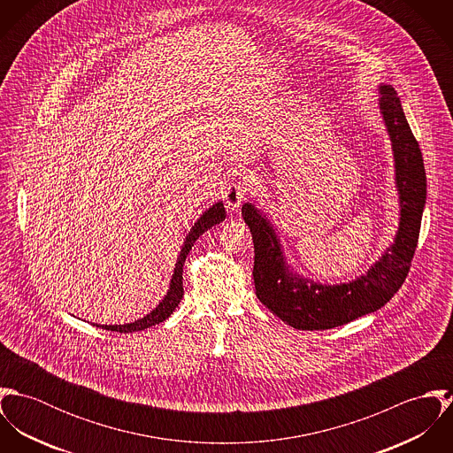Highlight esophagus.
Returning <instances> with one entry per match:
<instances>
[{
  "label": "esophagus",
  "instance_id": "1",
  "mask_svg": "<svg viewBox=\"0 0 453 453\" xmlns=\"http://www.w3.org/2000/svg\"><path fill=\"white\" fill-rule=\"evenodd\" d=\"M250 190L251 188L248 185H244V183H234L225 192V202L228 203L230 209H237L248 198Z\"/></svg>",
  "mask_w": 453,
  "mask_h": 453
}]
</instances>
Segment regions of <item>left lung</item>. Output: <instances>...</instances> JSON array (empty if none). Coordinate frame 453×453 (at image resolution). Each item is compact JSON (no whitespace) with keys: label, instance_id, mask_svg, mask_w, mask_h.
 I'll list each match as a JSON object with an SVG mask.
<instances>
[{"label":"left lung","instance_id":"1","mask_svg":"<svg viewBox=\"0 0 453 453\" xmlns=\"http://www.w3.org/2000/svg\"><path fill=\"white\" fill-rule=\"evenodd\" d=\"M380 94L379 104L394 151L401 219L394 244L366 275L349 284L323 286L293 273L268 219L255 205H242V218L255 244L257 296L279 319L296 329H329L382 309L410 272L426 205V169L395 90L382 85Z\"/></svg>","mask_w":453,"mask_h":453}]
</instances>
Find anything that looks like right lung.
Wrapping results in <instances>:
<instances>
[{
    "label": "right lung",
    "instance_id": "add662e5",
    "mask_svg": "<svg viewBox=\"0 0 453 453\" xmlns=\"http://www.w3.org/2000/svg\"><path fill=\"white\" fill-rule=\"evenodd\" d=\"M225 207L221 202L214 203L212 207H209L195 223L190 230V234L187 235V241L181 248V253L178 257L176 261V268H174V273H173V279H171V288L167 291V295L164 296V300L158 303L157 309H153L148 316H144L142 319H137L134 323L130 324H115V326H103V329H108V331H119V333H134V331H141V329H146L150 326H155V324H160L162 321H165L173 312L174 309L178 307V303L181 302L183 298V265H185V259L187 255L190 253L192 246L195 244V241L203 234L207 232L209 228H212L214 225H219L223 219H225ZM99 326V324H96ZM101 327V326H99Z\"/></svg>",
    "mask_w": 453,
    "mask_h": 453
}]
</instances>
